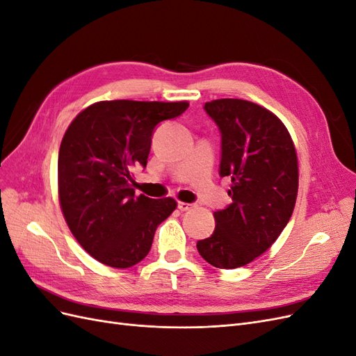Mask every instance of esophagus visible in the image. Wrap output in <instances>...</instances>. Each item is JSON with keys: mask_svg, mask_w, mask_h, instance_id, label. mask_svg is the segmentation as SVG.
Returning a JSON list of instances; mask_svg holds the SVG:
<instances>
[{"mask_svg": "<svg viewBox=\"0 0 356 356\" xmlns=\"http://www.w3.org/2000/svg\"><path fill=\"white\" fill-rule=\"evenodd\" d=\"M191 207H193L191 203H187V202H178V209H179V211H188Z\"/></svg>", "mask_w": 356, "mask_h": 356, "instance_id": "esophagus-1", "label": "esophagus"}]
</instances>
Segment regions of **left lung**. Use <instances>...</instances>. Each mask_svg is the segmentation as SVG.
Segmentation results:
<instances>
[{
  "mask_svg": "<svg viewBox=\"0 0 356 356\" xmlns=\"http://www.w3.org/2000/svg\"><path fill=\"white\" fill-rule=\"evenodd\" d=\"M204 110L220 127V175L230 177L233 202L213 212L217 225L197 251L213 267L238 268L264 254L293 215L297 153L285 124L261 105L224 98Z\"/></svg>",
  "mask_w": 356,
  "mask_h": 356,
  "instance_id": "left-lung-1",
  "label": "left lung"
}]
</instances>
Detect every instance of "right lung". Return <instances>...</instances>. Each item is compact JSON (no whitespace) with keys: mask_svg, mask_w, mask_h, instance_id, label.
<instances>
[{"mask_svg":"<svg viewBox=\"0 0 356 356\" xmlns=\"http://www.w3.org/2000/svg\"><path fill=\"white\" fill-rule=\"evenodd\" d=\"M187 101H101L68 126L58 159L59 203L71 233L99 263L127 268L152 250L172 197L135 195L134 170L145 166L154 127L181 115Z\"/></svg>","mask_w":356,"mask_h":356,"instance_id":"obj_1","label":"right lung"}]
</instances>
